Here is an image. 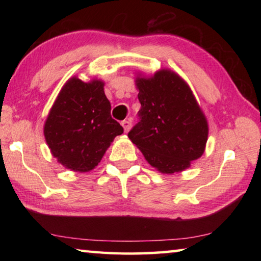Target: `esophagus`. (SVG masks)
<instances>
[{
	"instance_id": "1",
	"label": "esophagus",
	"mask_w": 261,
	"mask_h": 261,
	"mask_svg": "<svg viewBox=\"0 0 261 261\" xmlns=\"http://www.w3.org/2000/svg\"><path fill=\"white\" fill-rule=\"evenodd\" d=\"M131 125H132V120H131V118H127V120H124V121L122 122V126H123V129H124L125 132H127V131L130 130Z\"/></svg>"
}]
</instances>
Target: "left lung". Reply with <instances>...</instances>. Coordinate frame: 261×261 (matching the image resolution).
Instances as JSON below:
<instances>
[{"instance_id":"8db88e82","label":"left lung","mask_w":261,"mask_h":261,"mask_svg":"<svg viewBox=\"0 0 261 261\" xmlns=\"http://www.w3.org/2000/svg\"><path fill=\"white\" fill-rule=\"evenodd\" d=\"M137 87L141 108L129 138L161 173L187 169L202 155L208 135L206 118L190 87L169 70H161L153 78H138Z\"/></svg>"}]
</instances>
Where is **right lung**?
I'll use <instances>...</instances> for the list:
<instances>
[{
  "mask_svg": "<svg viewBox=\"0 0 261 261\" xmlns=\"http://www.w3.org/2000/svg\"><path fill=\"white\" fill-rule=\"evenodd\" d=\"M110 109L102 82L70 79L45 124V138L57 161L79 173L98 166L115 137L123 134Z\"/></svg>",
  "mask_w": 261,
  "mask_h": 261,
  "instance_id": "add662e5",
  "label": "right lung"
}]
</instances>
